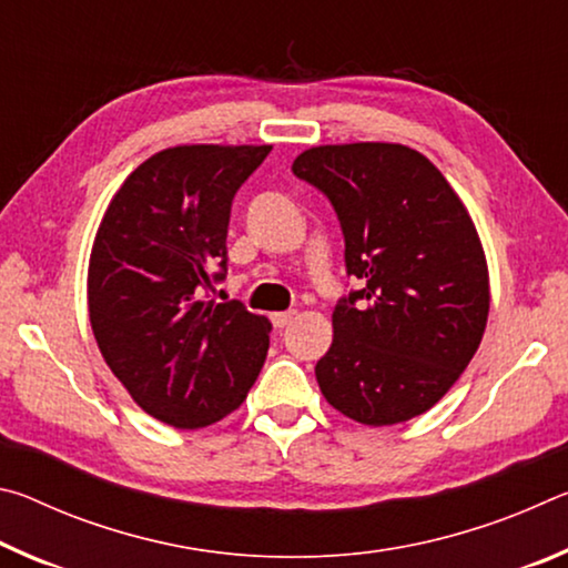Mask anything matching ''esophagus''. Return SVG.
<instances>
[{"label": "esophagus", "instance_id": "34e87169", "mask_svg": "<svg viewBox=\"0 0 568 568\" xmlns=\"http://www.w3.org/2000/svg\"><path fill=\"white\" fill-rule=\"evenodd\" d=\"M295 318H297L295 311H285V313H273L271 315V321H273L275 328H285V325H291Z\"/></svg>", "mask_w": 568, "mask_h": 568}]
</instances>
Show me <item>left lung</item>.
<instances>
[{"instance_id":"obj_1","label":"left lung","mask_w":568,"mask_h":568,"mask_svg":"<svg viewBox=\"0 0 568 568\" xmlns=\"http://www.w3.org/2000/svg\"><path fill=\"white\" fill-rule=\"evenodd\" d=\"M293 172L328 195L345 267L363 283L333 311L321 393L363 426L420 416L466 371L491 307L468 207L434 162L396 142L303 150Z\"/></svg>"}]
</instances>
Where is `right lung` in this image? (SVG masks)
Listing matches in <instances>:
<instances>
[{"mask_svg": "<svg viewBox=\"0 0 568 568\" xmlns=\"http://www.w3.org/2000/svg\"><path fill=\"white\" fill-rule=\"evenodd\" d=\"M271 145H178L134 168L94 235L88 311L110 371L138 406L195 430L240 408L271 323L203 295L227 261L230 205ZM220 277V275H215Z\"/></svg>", "mask_w": 568, "mask_h": 568, "instance_id": "obj_1", "label": "right lung"}]
</instances>
